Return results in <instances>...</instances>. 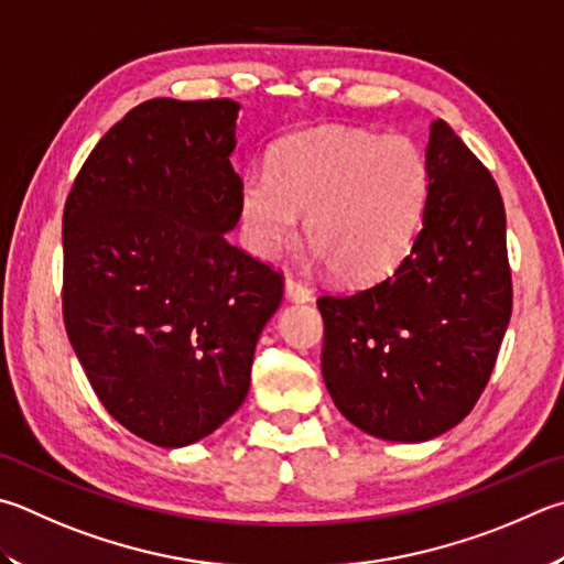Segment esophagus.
Returning a JSON list of instances; mask_svg holds the SVG:
<instances>
[{
	"label": "esophagus",
	"instance_id": "1",
	"mask_svg": "<svg viewBox=\"0 0 564 564\" xmlns=\"http://www.w3.org/2000/svg\"><path fill=\"white\" fill-rule=\"evenodd\" d=\"M283 291H285V299H289L291 303H308L311 301V289L308 285L299 283L295 279H285L283 281Z\"/></svg>",
	"mask_w": 564,
	"mask_h": 564
}]
</instances>
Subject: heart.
I'll use <instances>...</instances> for the list:
<instances>
[{"label":"heart","instance_id":"b5f03b06","mask_svg":"<svg viewBox=\"0 0 564 564\" xmlns=\"http://www.w3.org/2000/svg\"><path fill=\"white\" fill-rule=\"evenodd\" d=\"M429 162L416 142L352 128H317L279 142L269 172L241 180L239 217L249 247L271 259L299 231L333 279L365 285L412 249L429 202Z\"/></svg>","mask_w":564,"mask_h":564}]
</instances>
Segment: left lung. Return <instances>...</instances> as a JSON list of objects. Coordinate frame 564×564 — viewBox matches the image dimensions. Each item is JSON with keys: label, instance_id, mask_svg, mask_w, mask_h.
I'll return each mask as SVG.
<instances>
[{"label": "left lung", "instance_id": "obj_1", "mask_svg": "<svg viewBox=\"0 0 564 564\" xmlns=\"http://www.w3.org/2000/svg\"><path fill=\"white\" fill-rule=\"evenodd\" d=\"M422 229L389 279L323 295V380L347 422L429 442L464 419L494 372L513 311L506 209L452 126L432 122Z\"/></svg>", "mask_w": 564, "mask_h": 564}]
</instances>
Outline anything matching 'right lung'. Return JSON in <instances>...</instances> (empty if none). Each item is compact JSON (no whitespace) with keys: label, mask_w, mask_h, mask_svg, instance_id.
Returning <instances> with one entry per match:
<instances>
[{"label":"right lung","mask_w":564,"mask_h":564,"mask_svg":"<svg viewBox=\"0 0 564 564\" xmlns=\"http://www.w3.org/2000/svg\"><path fill=\"white\" fill-rule=\"evenodd\" d=\"M237 100L155 98L116 122L64 212V321L110 416L182 448L249 394L283 283L231 247L241 180Z\"/></svg>","instance_id":"right-lung-1"}]
</instances>
